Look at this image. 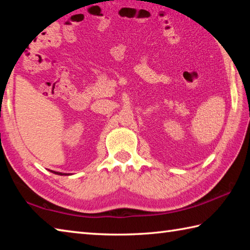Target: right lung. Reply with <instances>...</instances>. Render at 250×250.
<instances>
[{"instance_id":"obj_1","label":"right lung","mask_w":250,"mask_h":250,"mask_svg":"<svg viewBox=\"0 0 250 250\" xmlns=\"http://www.w3.org/2000/svg\"><path fill=\"white\" fill-rule=\"evenodd\" d=\"M51 172H53V174L56 175H60V176H70L72 174H67V172H60V171H54V170H50Z\"/></svg>"}]
</instances>
